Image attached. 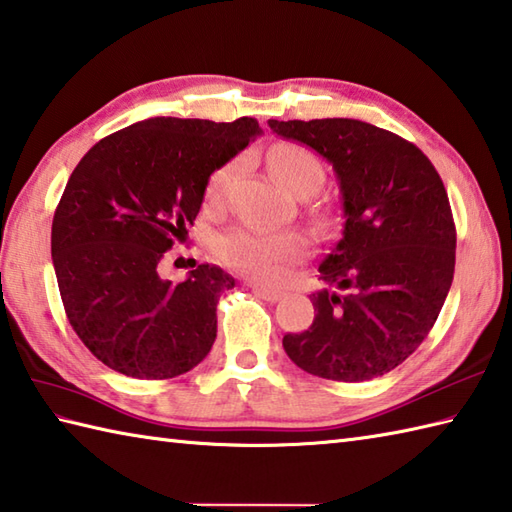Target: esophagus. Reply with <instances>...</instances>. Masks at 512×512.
<instances>
[{
    "label": "esophagus",
    "instance_id": "34e87169",
    "mask_svg": "<svg viewBox=\"0 0 512 512\" xmlns=\"http://www.w3.org/2000/svg\"><path fill=\"white\" fill-rule=\"evenodd\" d=\"M249 287H252V291H254V294H256L258 298H263V300H267V302H278L280 298H283V291L274 289V287H265V285H258V283L249 285Z\"/></svg>",
    "mask_w": 512,
    "mask_h": 512
}]
</instances>
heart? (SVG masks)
<instances>
[{"label": "heart", "mask_w": 512, "mask_h": 512, "mask_svg": "<svg viewBox=\"0 0 512 512\" xmlns=\"http://www.w3.org/2000/svg\"><path fill=\"white\" fill-rule=\"evenodd\" d=\"M269 170L274 172L276 181L287 187L289 192L318 190L322 183V163L318 156L294 143H280L271 148L267 156ZM236 165L229 163L216 170L207 187V198L218 203L223 198L229 181L234 179ZM305 249V238L291 229H260V227H232L229 232L216 238L214 254L223 265L247 276L274 278L287 260H294Z\"/></svg>", "instance_id": "b5f03b06"}]
</instances>
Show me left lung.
I'll return each instance as SVG.
<instances>
[{
	"instance_id": "8db88e82",
	"label": "left lung",
	"mask_w": 512,
	"mask_h": 512,
	"mask_svg": "<svg viewBox=\"0 0 512 512\" xmlns=\"http://www.w3.org/2000/svg\"><path fill=\"white\" fill-rule=\"evenodd\" d=\"M336 172L342 234L320 260L314 325L287 333L291 362L318 378L362 382L398 367L429 336L455 271V223L420 148L358 119H269Z\"/></svg>"
}]
</instances>
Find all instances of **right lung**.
<instances>
[{
  "mask_svg": "<svg viewBox=\"0 0 512 512\" xmlns=\"http://www.w3.org/2000/svg\"><path fill=\"white\" fill-rule=\"evenodd\" d=\"M260 132L252 117H154L92 145L70 174L52 218V265L72 329L106 367L168 380L210 353L218 298L234 278L198 265L172 283L161 260L194 223L212 172Z\"/></svg>",
  "mask_w": 512,
  "mask_h": 512,
  "instance_id": "right-lung-1",
  "label": "right lung"
}]
</instances>
